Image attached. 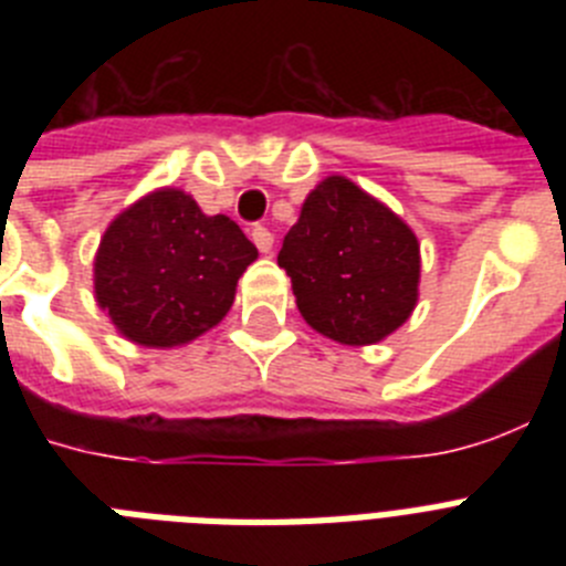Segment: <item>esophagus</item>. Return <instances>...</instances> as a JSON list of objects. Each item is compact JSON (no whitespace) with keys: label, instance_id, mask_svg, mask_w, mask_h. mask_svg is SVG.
Segmentation results:
<instances>
[{"label":"esophagus","instance_id":"esophagus-1","mask_svg":"<svg viewBox=\"0 0 566 566\" xmlns=\"http://www.w3.org/2000/svg\"><path fill=\"white\" fill-rule=\"evenodd\" d=\"M252 240H254V247H258L260 252H263V254H272L274 238H272V232H269L266 227H254V229H252Z\"/></svg>","mask_w":566,"mask_h":566}]
</instances>
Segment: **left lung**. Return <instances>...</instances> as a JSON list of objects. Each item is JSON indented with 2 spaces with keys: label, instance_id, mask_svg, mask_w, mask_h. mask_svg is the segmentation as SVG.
I'll return each instance as SVG.
<instances>
[{
  "label": "left lung",
  "instance_id": "obj_1",
  "mask_svg": "<svg viewBox=\"0 0 566 566\" xmlns=\"http://www.w3.org/2000/svg\"><path fill=\"white\" fill-rule=\"evenodd\" d=\"M277 266L292 277L303 319L339 345L379 343L417 308V234L345 175L306 195Z\"/></svg>",
  "mask_w": 566,
  "mask_h": 566
}]
</instances>
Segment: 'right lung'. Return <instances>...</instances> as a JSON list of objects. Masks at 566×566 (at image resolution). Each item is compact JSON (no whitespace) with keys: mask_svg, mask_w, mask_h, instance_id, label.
<instances>
[{"mask_svg":"<svg viewBox=\"0 0 566 566\" xmlns=\"http://www.w3.org/2000/svg\"><path fill=\"white\" fill-rule=\"evenodd\" d=\"M254 260L258 249L232 218L203 214L192 195L161 187L104 229L93 292L124 339L175 348L227 317L240 274Z\"/></svg>","mask_w":566,"mask_h":566,"instance_id":"add662e5","label":"right lung"}]
</instances>
